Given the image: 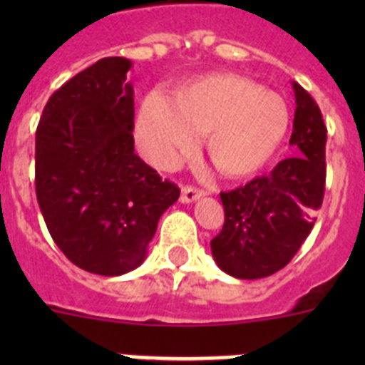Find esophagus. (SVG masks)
Here are the masks:
<instances>
[{
	"label": "esophagus",
	"mask_w": 365,
	"mask_h": 365,
	"mask_svg": "<svg viewBox=\"0 0 365 365\" xmlns=\"http://www.w3.org/2000/svg\"><path fill=\"white\" fill-rule=\"evenodd\" d=\"M201 197H205V192L197 188H192V186H185L182 192H180V202H185V205H190V202L197 201Z\"/></svg>",
	"instance_id": "34e87169"
}]
</instances>
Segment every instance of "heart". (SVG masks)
<instances>
[{
  "mask_svg": "<svg viewBox=\"0 0 365 365\" xmlns=\"http://www.w3.org/2000/svg\"><path fill=\"white\" fill-rule=\"evenodd\" d=\"M289 130L282 96L263 91L240 74L219 73L188 83L175 102L160 93L146 96L138 109V150L157 168H172L208 133L212 163L232 179L256 175L269 166Z\"/></svg>",
  "mask_w": 365,
  "mask_h": 365,
  "instance_id": "1",
  "label": "heart"
}]
</instances>
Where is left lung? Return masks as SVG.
Segmentation results:
<instances>
[{"label": "left lung", "mask_w": 365, "mask_h": 365, "mask_svg": "<svg viewBox=\"0 0 365 365\" xmlns=\"http://www.w3.org/2000/svg\"><path fill=\"white\" fill-rule=\"evenodd\" d=\"M296 96L291 144L294 155L232 192H222L225 225L210 241L222 272L259 279L278 272L307 240L325 190L327 128L312 96L292 82Z\"/></svg>", "instance_id": "8db88e82"}]
</instances>
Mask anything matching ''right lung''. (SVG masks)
Listing matches in <instances>:
<instances>
[{
	"label": "right lung",
	"instance_id": "1",
	"mask_svg": "<svg viewBox=\"0 0 365 365\" xmlns=\"http://www.w3.org/2000/svg\"><path fill=\"white\" fill-rule=\"evenodd\" d=\"M131 60L102 58L51 96L36 130V197L58 248L87 272L143 265L179 188L135 153Z\"/></svg>",
	"mask_w": 365,
	"mask_h": 365
}]
</instances>
